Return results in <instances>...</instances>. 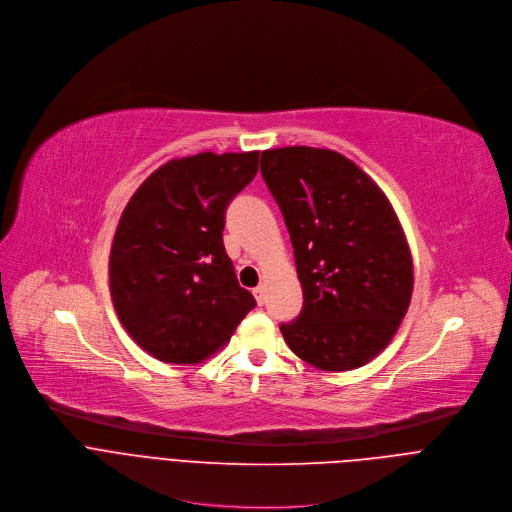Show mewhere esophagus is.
I'll list each match as a JSON object with an SVG mask.
<instances>
[{
  "label": "esophagus",
  "instance_id": "1",
  "mask_svg": "<svg viewBox=\"0 0 512 512\" xmlns=\"http://www.w3.org/2000/svg\"><path fill=\"white\" fill-rule=\"evenodd\" d=\"M254 296H256V302L262 306V304L266 302V288H264V286L254 288Z\"/></svg>",
  "mask_w": 512,
  "mask_h": 512
}]
</instances>
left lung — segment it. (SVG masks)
Segmentation results:
<instances>
[{
	"instance_id": "1",
	"label": "left lung",
	"mask_w": 512,
	"mask_h": 512,
	"mask_svg": "<svg viewBox=\"0 0 512 512\" xmlns=\"http://www.w3.org/2000/svg\"><path fill=\"white\" fill-rule=\"evenodd\" d=\"M262 177L284 216L302 311L280 331L321 371L369 363L393 339L414 290V264L385 193L331 149L262 151Z\"/></svg>"
}]
</instances>
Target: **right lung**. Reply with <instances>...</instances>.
I'll use <instances>...</instances> for the list:
<instances>
[{
    "label": "right lung",
    "instance_id": "1",
    "mask_svg": "<svg viewBox=\"0 0 512 512\" xmlns=\"http://www.w3.org/2000/svg\"><path fill=\"white\" fill-rule=\"evenodd\" d=\"M260 151L171 159L129 199L109 280L133 341L163 363H201L254 309L224 248L226 208L254 179Z\"/></svg>",
    "mask_w": 512,
    "mask_h": 512
}]
</instances>
